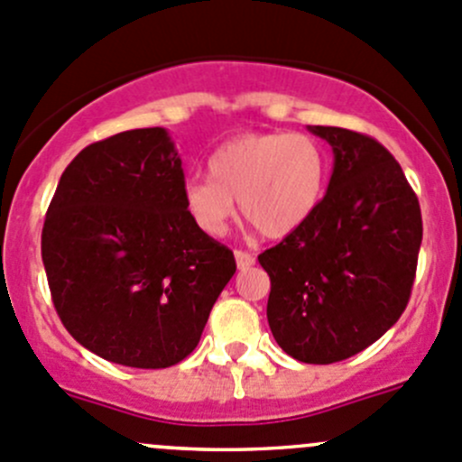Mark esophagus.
<instances>
[{"label":"esophagus","instance_id":"1","mask_svg":"<svg viewBox=\"0 0 462 462\" xmlns=\"http://www.w3.org/2000/svg\"><path fill=\"white\" fill-rule=\"evenodd\" d=\"M233 255H236V264H237V269H240V272H245V269L254 267V264H255V258L251 254H246V251L237 249Z\"/></svg>","mask_w":462,"mask_h":462}]
</instances>
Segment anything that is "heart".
<instances>
[{
  "label": "heart",
  "mask_w": 462,
  "mask_h": 462,
  "mask_svg": "<svg viewBox=\"0 0 462 462\" xmlns=\"http://www.w3.org/2000/svg\"><path fill=\"white\" fill-rule=\"evenodd\" d=\"M328 157L300 132H251L222 143L208 159V180H189L184 211L199 231L220 237L237 202L242 220L264 237L299 231L323 199Z\"/></svg>",
  "instance_id": "heart-1"
}]
</instances>
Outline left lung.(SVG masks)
<instances>
[{"label":"left lung","mask_w":462,"mask_h":462,"mask_svg":"<svg viewBox=\"0 0 462 462\" xmlns=\"http://www.w3.org/2000/svg\"><path fill=\"white\" fill-rule=\"evenodd\" d=\"M335 154L314 216L258 255L276 344L305 364L348 359L391 330L409 303L422 216L400 163L375 139L308 125Z\"/></svg>","instance_id":"left-lung-1"}]
</instances>
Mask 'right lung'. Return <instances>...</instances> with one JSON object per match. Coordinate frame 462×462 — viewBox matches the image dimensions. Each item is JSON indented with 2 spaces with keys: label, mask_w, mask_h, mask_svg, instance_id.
I'll use <instances>...</instances> for the list:
<instances>
[{
  "label": "right lung",
  "mask_w": 462,
  "mask_h": 462,
  "mask_svg": "<svg viewBox=\"0 0 462 462\" xmlns=\"http://www.w3.org/2000/svg\"><path fill=\"white\" fill-rule=\"evenodd\" d=\"M181 157L163 127L87 145L42 229L58 317L80 346L130 368H168L199 344L236 260L184 211Z\"/></svg>",
  "instance_id": "1"
}]
</instances>
